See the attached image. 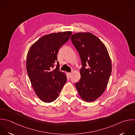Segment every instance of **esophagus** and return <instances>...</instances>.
Here are the masks:
<instances>
[{"label": "esophagus", "instance_id": "34e87169", "mask_svg": "<svg viewBox=\"0 0 135 135\" xmlns=\"http://www.w3.org/2000/svg\"><path fill=\"white\" fill-rule=\"evenodd\" d=\"M67 75H68V76L69 77H70L71 76V73H67Z\"/></svg>", "mask_w": 135, "mask_h": 135}]
</instances>
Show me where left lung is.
I'll return each instance as SVG.
<instances>
[{
    "instance_id": "8db88e82",
    "label": "left lung",
    "mask_w": 135,
    "mask_h": 135,
    "mask_svg": "<svg viewBox=\"0 0 135 135\" xmlns=\"http://www.w3.org/2000/svg\"><path fill=\"white\" fill-rule=\"evenodd\" d=\"M78 51L82 67L79 82L75 86L80 97L91 102L105 91L112 73L111 60L103 42L90 32H78L70 37Z\"/></svg>"
}]
</instances>
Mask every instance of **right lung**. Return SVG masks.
Wrapping results in <instances>:
<instances>
[{"instance_id": "add662e5", "label": "right lung", "mask_w": 135, "mask_h": 135, "mask_svg": "<svg viewBox=\"0 0 135 135\" xmlns=\"http://www.w3.org/2000/svg\"><path fill=\"white\" fill-rule=\"evenodd\" d=\"M71 34V31H65L45 35L28 51L27 71L36 94L44 102L55 100L67 81L65 74L59 70L57 55ZM56 62V68L53 70Z\"/></svg>"}]
</instances>
